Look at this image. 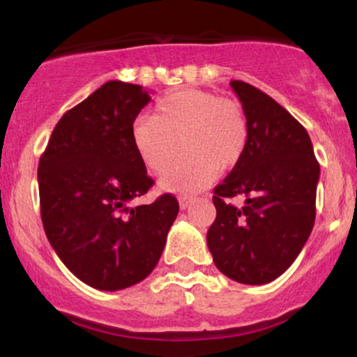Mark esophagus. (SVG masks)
Segmentation results:
<instances>
[{
	"label": "esophagus",
	"instance_id": "1",
	"mask_svg": "<svg viewBox=\"0 0 357 357\" xmlns=\"http://www.w3.org/2000/svg\"><path fill=\"white\" fill-rule=\"evenodd\" d=\"M191 203H192V196H179V208H181V210H186Z\"/></svg>",
	"mask_w": 357,
	"mask_h": 357
}]
</instances>
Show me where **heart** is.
Here are the masks:
<instances>
[{
	"label": "heart",
	"mask_w": 357,
	"mask_h": 357,
	"mask_svg": "<svg viewBox=\"0 0 357 357\" xmlns=\"http://www.w3.org/2000/svg\"><path fill=\"white\" fill-rule=\"evenodd\" d=\"M248 121L236 100L184 89L161 97L153 117H139L130 129L132 146L149 173L162 174L161 188L191 192L206 188L216 171L235 167L248 146Z\"/></svg>",
	"instance_id": "b5f03b06"
}]
</instances>
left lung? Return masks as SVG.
<instances>
[{"mask_svg":"<svg viewBox=\"0 0 357 357\" xmlns=\"http://www.w3.org/2000/svg\"><path fill=\"white\" fill-rule=\"evenodd\" d=\"M230 85L247 116L248 146L215 188L216 218L206 241L221 273L261 285L280 277L309 240L321 167L297 119L247 82ZM235 195L245 198V207L227 203Z\"/></svg>","mask_w":357,"mask_h":357,"instance_id":"obj_1","label":"left lung"}]
</instances>
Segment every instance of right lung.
Returning <instances> with one entry per match:
<instances>
[{
  "instance_id": "1",
  "label": "right lung",
  "mask_w": 357,
  "mask_h": 357,
  "mask_svg": "<svg viewBox=\"0 0 357 357\" xmlns=\"http://www.w3.org/2000/svg\"><path fill=\"white\" fill-rule=\"evenodd\" d=\"M149 93L110 80L67 110L40 158L47 238L77 278L99 290L136 285L153 272L179 211L173 195L130 208L154 181L130 129Z\"/></svg>"
}]
</instances>
